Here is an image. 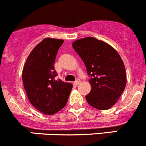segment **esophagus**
Masks as SVG:
<instances>
[{"label":"esophagus","mask_w":146,"mask_h":146,"mask_svg":"<svg viewBox=\"0 0 146 146\" xmlns=\"http://www.w3.org/2000/svg\"><path fill=\"white\" fill-rule=\"evenodd\" d=\"M80 83H81V80L78 79H78L76 80V81H75L74 83H73V84H74L75 86H78V84H80Z\"/></svg>","instance_id":"esophagus-1"}]
</instances>
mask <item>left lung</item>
Returning a JSON list of instances; mask_svg holds the SVG:
<instances>
[{"label": "left lung", "mask_w": 146, "mask_h": 146, "mask_svg": "<svg viewBox=\"0 0 146 146\" xmlns=\"http://www.w3.org/2000/svg\"><path fill=\"white\" fill-rule=\"evenodd\" d=\"M89 75L92 90L86 96L88 104L99 110H107L116 104L127 83L124 62L111 46L94 37L73 42Z\"/></svg>", "instance_id": "left-lung-1"}]
</instances>
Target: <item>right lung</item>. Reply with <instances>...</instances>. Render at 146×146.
Returning <instances> with one entry per match:
<instances>
[{"label":"right lung","instance_id":"right-lung-1","mask_svg":"<svg viewBox=\"0 0 146 146\" xmlns=\"http://www.w3.org/2000/svg\"><path fill=\"white\" fill-rule=\"evenodd\" d=\"M64 41L45 38L30 52L24 64L22 80L30 103L37 110L51 115L66 104L73 85L56 79L54 63Z\"/></svg>","mask_w":146,"mask_h":146}]
</instances>
